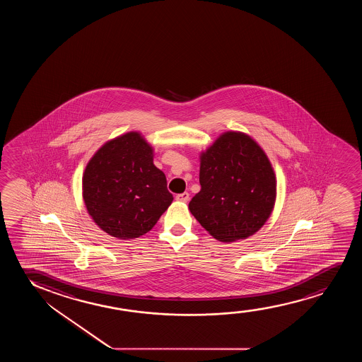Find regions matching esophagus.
I'll list each match as a JSON object with an SVG mask.
<instances>
[{
    "label": "esophagus",
    "mask_w": 362,
    "mask_h": 362,
    "mask_svg": "<svg viewBox=\"0 0 362 362\" xmlns=\"http://www.w3.org/2000/svg\"><path fill=\"white\" fill-rule=\"evenodd\" d=\"M175 199H177L178 202H180V203H187L189 200V193L184 192V193L178 194V195L175 197Z\"/></svg>",
    "instance_id": "esophagus-1"
}]
</instances>
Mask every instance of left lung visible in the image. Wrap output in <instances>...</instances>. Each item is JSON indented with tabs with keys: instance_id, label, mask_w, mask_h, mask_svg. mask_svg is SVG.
Returning <instances> with one entry per match:
<instances>
[{
	"instance_id": "1",
	"label": "left lung",
	"mask_w": 362,
	"mask_h": 362,
	"mask_svg": "<svg viewBox=\"0 0 362 362\" xmlns=\"http://www.w3.org/2000/svg\"><path fill=\"white\" fill-rule=\"evenodd\" d=\"M202 189L189 210L214 238L235 243L266 223L277 198V178L262 147L240 131H226L200 152Z\"/></svg>"
}]
</instances>
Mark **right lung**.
Listing matches in <instances>:
<instances>
[{"mask_svg": "<svg viewBox=\"0 0 362 362\" xmlns=\"http://www.w3.org/2000/svg\"><path fill=\"white\" fill-rule=\"evenodd\" d=\"M154 149L139 131L109 139L90 158L83 173V199L103 231L134 240L153 228L173 202Z\"/></svg>", "mask_w": 362, "mask_h": 362, "instance_id": "add662e5", "label": "right lung"}]
</instances>
